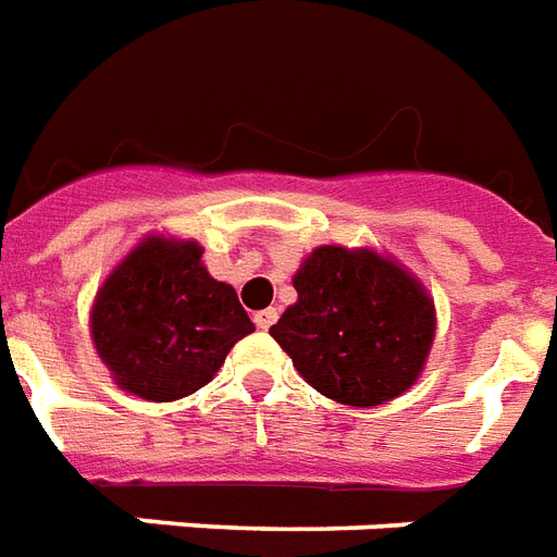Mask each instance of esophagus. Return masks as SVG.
I'll use <instances>...</instances> for the list:
<instances>
[{"instance_id":"1","label":"esophagus","mask_w":557,"mask_h":557,"mask_svg":"<svg viewBox=\"0 0 557 557\" xmlns=\"http://www.w3.org/2000/svg\"><path fill=\"white\" fill-rule=\"evenodd\" d=\"M253 321H257V327H262V331H268L274 321H277V310L274 307H268V310H259L257 315H253Z\"/></svg>"}]
</instances>
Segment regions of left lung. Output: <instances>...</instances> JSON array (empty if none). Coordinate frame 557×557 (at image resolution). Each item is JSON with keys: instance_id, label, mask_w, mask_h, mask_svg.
Returning a JSON list of instances; mask_svg holds the SVG:
<instances>
[{"instance_id": "8db88e82", "label": "left lung", "mask_w": 557, "mask_h": 557, "mask_svg": "<svg viewBox=\"0 0 557 557\" xmlns=\"http://www.w3.org/2000/svg\"><path fill=\"white\" fill-rule=\"evenodd\" d=\"M271 336L312 389L348 407L405 395L425 369L436 310L422 280L372 247L321 245L292 277Z\"/></svg>"}]
</instances>
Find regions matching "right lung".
Listing matches in <instances>:
<instances>
[{"instance_id": "right-lung-1", "label": "right lung", "mask_w": 557, "mask_h": 557, "mask_svg": "<svg viewBox=\"0 0 557 557\" xmlns=\"http://www.w3.org/2000/svg\"><path fill=\"white\" fill-rule=\"evenodd\" d=\"M88 327L123 393L176 401L215 377L253 321L236 289L206 271L195 238L150 233L97 289Z\"/></svg>"}]
</instances>
